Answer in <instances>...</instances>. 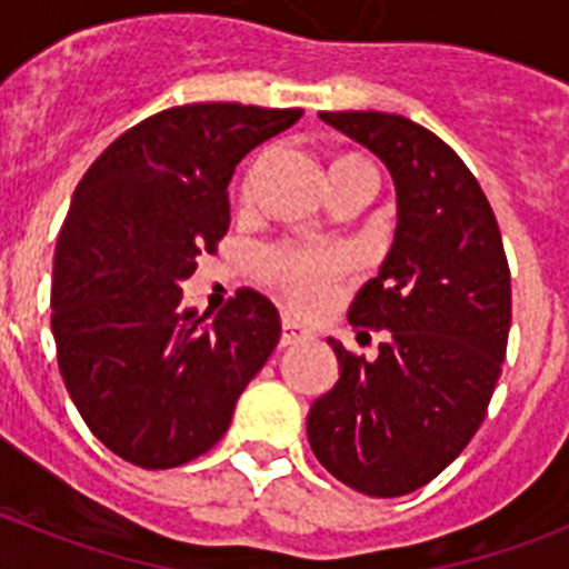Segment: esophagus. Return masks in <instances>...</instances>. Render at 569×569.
<instances>
[{
    "instance_id": "obj_1",
    "label": "esophagus",
    "mask_w": 569,
    "mask_h": 569,
    "mask_svg": "<svg viewBox=\"0 0 569 569\" xmlns=\"http://www.w3.org/2000/svg\"><path fill=\"white\" fill-rule=\"evenodd\" d=\"M305 339H310V330L305 325H299V321L290 319V316H281V347H290Z\"/></svg>"
}]
</instances>
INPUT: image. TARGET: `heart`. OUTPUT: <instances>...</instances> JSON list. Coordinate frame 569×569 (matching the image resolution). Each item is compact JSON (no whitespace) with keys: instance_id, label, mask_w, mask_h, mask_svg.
<instances>
[{"instance_id":"obj_1","label":"heart","mask_w":569,"mask_h":569,"mask_svg":"<svg viewBox=\"0 0 569 569\" xmlns=\"http://www.w3.org/2000/svg\"><path fill=\"white\" fill-rule=\"evenodd\" d=\"M350 162H361V159L345 156L336 162V168ZM345 270L347 256L333 253V250L279 248L261 256V273L268 276L299 310L325 308Z\"/></svg>"}]
</instances>
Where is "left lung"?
<instances>
[{
  "mask_svg": "<svg viewBox=\"0 0 569 569\" xmlns=\"http://www.w3.org/2000/svg\"><path fill=\"white\" fill-rule=\"evenodd\" d=\"M396 184V236L350 325L387 330L376 359L328 339L339 381L313 401L308 439L341 485L396 499L433 481L487 416L507 353L512 301L499 222L456 150L405 116L321 110Z\"/></svg>",
  "mask_w": 569,
  "mask_h": 569,
  "instance_id": "1",
  "label": "left lung"
}]
</instances>
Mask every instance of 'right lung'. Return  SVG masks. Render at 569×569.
Returning <instances> with one entry per match:
<instances>
[{
  "label": "right lung",
  "instance_id": "1",
  "mask_svg": "<svg viewBox=\"0 0 569 569\" xmlns=\"http://www.w3.org/2000/svg\"><path fill=\"white\" fill-rule=\"evenodd\" d=\"M299 108L202 102L124 130L82 176L57 239L50 328L79 416L110 453L168 470L208 453L273 347L279 310L236 290L216 319L182 305L228 233L236 164Z\"/></svg>",
  "mask_w": 569,
  "mask_h": 569
}]
</instances>
